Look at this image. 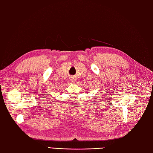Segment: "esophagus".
<instances>
[{
    "label": "esophagus",
    "mask_w": 153,
    "mask_h": 153,
    "mask_svg": "<svg viewBox=\"0 0 153 153\" xmlns=\"http://www.w3.org/2000/svg\"><path fill=\"white\" fill-rule=\"evenodd\" d=\"M71 80L72 82H76V78H74V77H72V78H71Z\"/></svg>",
    "instance_id": "esophagus-1"
}]
</instances>
